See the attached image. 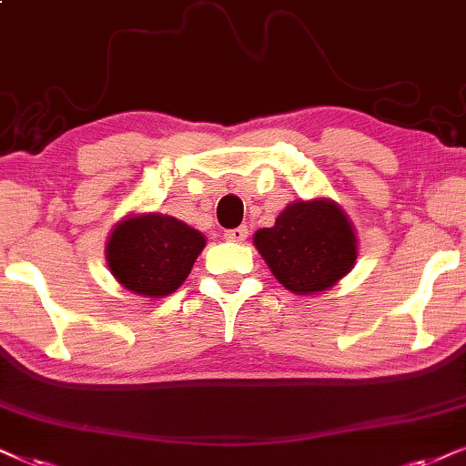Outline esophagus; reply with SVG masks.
Segmentation results:
<instances>
[{"mask_svg": "<svg viewBox=\"0 0 466 466\" xmlns=\"http://www.w3.org/2000/svg\"><path fill=\"white\" fill-rule=\"evenodd\" d=\"M247 234H249V229H247L245 226H240V228L228 229L223 237H226V240H229V243H243V240L247 238Z\"/></svg>", "mask_w": 466, "mask_h": 466, "instance_id": "obj_1", "label": "esophagus"}]
</instances>
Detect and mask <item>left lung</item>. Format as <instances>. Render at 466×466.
I'll return each mask as SVG.
<instances>
[{"label": "left lung", "mask_w": 466, "mask_h": 466, "mask_svg": "<svg viewBox=\"0 0 466 466\" xmlns=\"http://www.w3.org/2000/svg\"><path fill=\"white\" fill-rule=\"evenodd\" d=\"M359 240L349 215L329 198L288 204L273 228L253 234L270 273L299 297L325 292L355 267Z\"/></svg>", "instance_id": "8db88e82"}]
</instances>
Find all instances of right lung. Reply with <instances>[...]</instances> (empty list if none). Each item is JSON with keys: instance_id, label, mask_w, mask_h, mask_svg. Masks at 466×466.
I'll use <instances>...</instances> for the list:
<instances>
[{"instance_id": "obj_1", "label": "right lung", "mask_w": 466, "mask_h": 466, "mask_svg": "<svg viewBox=\"0 0 466 466\" xmlns=\"http://www.w3.org/2000/svg\"><path fill=\"white\" fill-rule=\"evenodd\" d=\"M206 247L199 229L172 215L133 213L111 229L105 260L122 288L144 299L178 290Z\"/></svg>"}]
</instances>
